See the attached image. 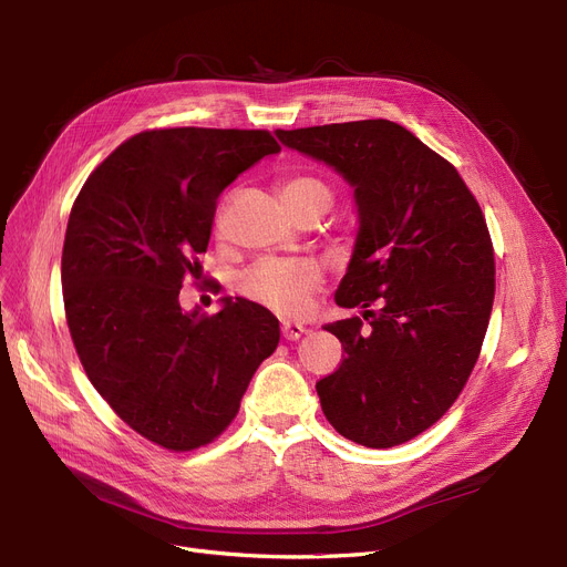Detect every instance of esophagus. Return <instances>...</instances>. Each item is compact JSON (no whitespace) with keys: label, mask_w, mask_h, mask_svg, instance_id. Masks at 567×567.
Instances as JSON below:
<instances>
[{"label":"esophagus","mask_w":567,"mask_h":567,"mask_svg":"<svg viewBox=\"0 0 567 567\" xmlns=\"http://www.w3.org/2000/svg\"><path fill=\"white\" fill-rule=\"evenodd\" d=\"M303 333H306V326L303 323H299V321H282V336H285V340L293 342V340H299Z\"/></svg>","instance_id":"34e87169"}]
</instances>
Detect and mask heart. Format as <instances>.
<instances>
[{
    "label": "heart",
    "mask_w": 567,
    "mask_h": 567,
    "mask_svg": "<svg viewBox=\"0 0 567 567\" xmlns=\"http://www.w3.org/2000/svg\"><path fill=\"white\" fill-rule=\"evenodd\" d=\"M280 195L289 212L326 214L333 206V188L317 176H291L280 186ZM321 282V268L308 259H264L241 276L238 289L246 299L276 310L280 315L301 312L308 306V296Z\"/></svg>",
    "instance_id": "1"
}]
</instances>
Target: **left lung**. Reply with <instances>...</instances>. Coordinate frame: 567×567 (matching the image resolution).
<instances>
[{
    "label": "left lung",
    "mask_w": 567,
    "mask_h": 567,
    "mask_svg": "<svg viewBox=\"0 0 567 567\" xmlns=\"http://www.w3.org/2000/svg\"><path fill=\"white\" fill-rule=\"evenodd\" d=\"M276 135L353 188L359 234L336 303L371 326H323L347 355L317 395L344 439L393 449L453 406L478 361L494 303L487 223L457 169L389 118Z\"/></svg>",
    "instance_id": "obj_1"
}]
</instances>
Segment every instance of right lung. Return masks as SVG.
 <instances>
[{
    "mask_svg": "<svg viewBox=\"0 0 567 567\" xmlns=\"http://www.w3.org/2000/svg\"><path fill=\"white\" fill-rule=\"evenodd\" d=\"M278 152L266 131L137 133L71 208L62 287L80 363L118 419L167 451L212 443L280 342L278 319L241 296L212 317L178 303L202 271L220 193Z\"/></svg>",
    "mask_w": 567,
    "mask_h": 567,
    "instance_id": "obj_1",
    "label": "right lung"
}]
</instances>
